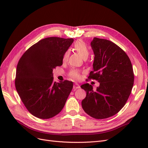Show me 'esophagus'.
<instances>
[{"label": "esophagus", "instance_id": "1", "mask_svg": "<svg viewBox=\"0 0 148 148\" xmlns=\"http://www.w3.org/2000/svg\"><path fill=\"white\" fill-rule=\"evenodd\" d=\"M73 88L74 89H78V88H79V85L78 83H75L73 85Z\"/></svg>", "mask_w": 148, "mask_h": 148}]
</instances>
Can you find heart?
I'll list each match as a JSON object with an SVG mask.
<instances>
[{"mask_svg":"<svg viewBox=\"0 0 148 148\" xmlns=\"http://www.w3.org/2000/svg\"><path fill=\"white\" fill-rule=\"evenodd\" d=\"M74 50L81 56L83 59H86L89 55V50L86 44L82 40H77L73 44ZM69 52H66L63 57V60L65 61L68 59ZM69 77L71 78L78 79L80 78L79 72L77 70H72L69 72Z\"/></svg>","mask_w":148,"mask_h":148,"instance_id":"heart-1","label":"heart"}]
</instances>
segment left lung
<instances>
[{
  "instance_id": "1",
  "label": "left lung",
  "mask_w": 148,
  "mask_h": 148,
  "mask_svg": "<svg viewBox=\"0 0 148 148\" xmlns=\"http://www.w3.org/2000/svg\"><path fill=\"white\" fill-rule=\"evenodd\" d=\"M91 46L95 59L88 79L100 85L96 90L89 83L82 85L86 92L82 106L89 116L104 119L117 114L127 102L134 83L133 70L127 53L115 43L94 38Z\"/></svg>"
}]
</instances>
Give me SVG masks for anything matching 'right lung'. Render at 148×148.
<instances>
[{"mask_svg":"<svg viewBox=\"0 0 148 148\" xmlns=\"http://www.w3.org/2000/svg\"><path fill=\"white\" fill-rule=\"evenodd\" d=\"M73 38L49 37L26 51L18 63L15 88L26 108L42 119L54 117L64 108L73 82H53V69L63 64V57Z\"/></svg>","mask_w":148,"mask_h":148,"instance_id":"right-lung-1","label":"right lung"}]
</instances>
